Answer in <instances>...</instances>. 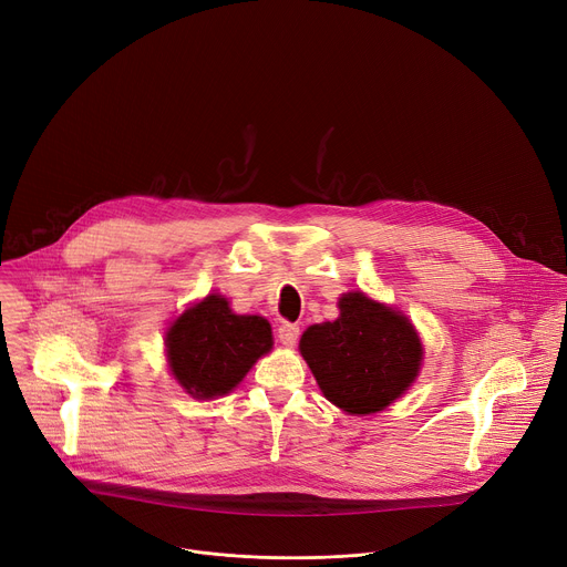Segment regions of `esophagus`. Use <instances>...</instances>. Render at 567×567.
Returning a JSON list of instances; mask_svg holds the SVG:
<instances>
[{
	"instance_id": "esophagus-1",
	"label": "esophagus",
	"mask_w": 567,
	"mask_h": 567,
	"mask_svg": "<svg viewBox=\"0 0 567 567\" xmlns=\"http://www.w3.org/2000/svg\"><path fill=\"white\" fill-rule=\"evenodd\" d=\"M298 334H300V328L293 326V323H282V326L278 328V339H280V343H285V346H293V343L298 341Z\"/></svg>"
}]
</instances>
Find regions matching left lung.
Returning <instances> with one entry per match:
<instances>
[{
    "mask_svg": "<svg viewBox=\"0 0 567 567\" xmlns=\"http://www.w3.org/2000/svg\"><path fill=\"white\" fill-rule=\"evenodd\" d=\"M339 319L307 328L300 354L323 395L348 414H375L416 380L423 346L400 312L362 291L343 293Z\"/></svg>",
    "mask_w": 567,
    "mask_h": 567,
    "instance_id": "left-lung-1",
    "label": "left lung"
}]
</instances>
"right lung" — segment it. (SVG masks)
I'll use <instances>...</instances> for the list:
<instances>
[{
	"mask_svg": "<svg viewBox=\"0 0 567 567\" xmlns=\"http://www.w3.org/2000/svg\"><path fill=\"white\" fill-rule=\"evenodd\" d=\"M271 346L267 319L233 315L228 300L217 293L185 310L167 332L169 369L200 400L233 391Z\"/></svg>",
	"mask_w": 567,
	"mask_h": 567,
	"instance_id": "add662e5",
	"label": "right lung"
}]
</instances>
